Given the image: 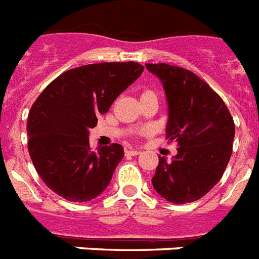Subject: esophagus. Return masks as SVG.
Returning a JSON list of instances; mask_svg holds the SVG:
<instances>
[{"instance_id": "esophagus-1", "label": "esophagus", "mask_w": 259, "mask_h": 259, "mask_svg": "<svg viewBox=\"0 0 259 259\" xmlns=\"http://www.w3.org/2000/svg\"><path fill=\"white\" fill-rule=\"evenodd\" d=\"M125 155H139L140 154V150H135V149H125L124 150Z\"/></svg>"}]
</instances>
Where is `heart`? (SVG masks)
I'll return each mask as SVG.
<instances>
[{
	"label": "heart",
	"mask_w": 259,
	"mask_h": 259,
	"mask_svg": "<svg viewBox=\"0 0 259 259\" xmlns=\"http://www.w3.org/2000/svg\"><path fill=\"white\" fill-rule=\"evenodd\" d=\"M148 95H155V93L152 92V91H144L143 95H141V97H143V96H148Z\"/></svg>",
	"instance_id": "1"
}]
</instances>
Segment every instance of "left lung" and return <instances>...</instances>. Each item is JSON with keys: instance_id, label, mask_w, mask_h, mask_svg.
Instances as JSON below:
<instances>
[{"instance_id": "left-lung-1", "label": "left lung", "mask_w": 259, "mask_h": 259, "mask_svg": "<svg viewBox=\"0 0 259 259\" xmlns=\"http://www.w3.org/2000/svg\"><path fill=\"white\" fill-rule=\"evenodd\" d=\"M145 66L163 84L166 137L179 146L171 162L158 157L153 187L172 203L194 202L211 191L230 162L233 118L221 96L192 71L167 63Z\"/></svg>"}]
</instances>
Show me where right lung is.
<instances>
[{"instance_id":"obj_1","label":"right lung","mask_w":259,"mask_h":259,"mask_svg":"<svg viewBox=\"0 0 259 259\" xmlns=\"http://www.w3.org/2000/svg\"><path fill=\"white\" fill-rule=\"evenodd\" d=\"M143 71L137 62L81 66L59 75L36 98L27 120L28 153L54 193L87 202L106 189L124 150L111 144L95 152L88 130Z\"/></svg>"}]
</instances>
